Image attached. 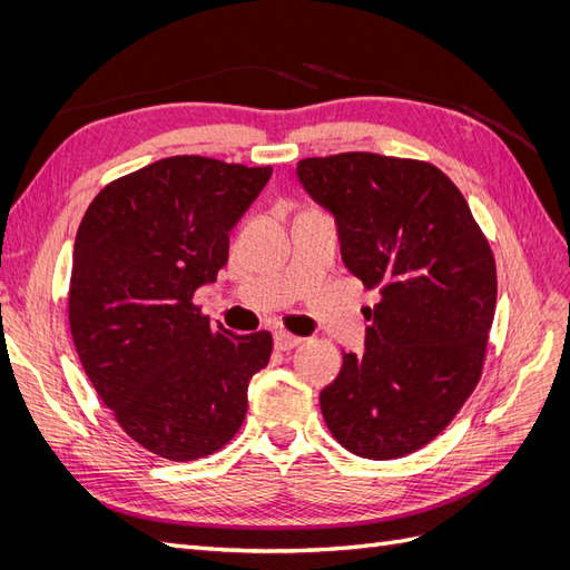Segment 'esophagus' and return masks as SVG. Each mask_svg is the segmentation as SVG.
Returning <instances> with one entry per match:
<instances>
[{
	"label": "esophagus",
	"instance_id": "esophagus-1",
	"mask_svg": "<svg viewBox=\"0 0 570 570\" xmlns=\"http://www.w3.org/2000/svg\"><path fill=\"white\" fill-rule=\"evenodd\" d=\"M299 344H302V337H297V335H289V333H275L273 335V347L278 352H289V350L299 347Z\"/></svg>",
	"mask_w": 570,
	"mask_h": 570
}]
</instances>
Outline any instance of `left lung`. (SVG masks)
Returning a JSON list of instances; mask_svg holds the SVG:
<instances>
[{
  "instance_id": "1",
  "label": "left lung",
  "mask_w": 570,
  "mask_h": 570,
  "mask_svg": "<svg viewBox=\"0 0 570 570\" xmlns=\"http://www.w3.org/2000/svg\"><path fill=\"white\" fill-rule=\"evenodd\" d=\"M302 187L331 212L342 262L381 302L366 347L321 392L333 438L356 456L400 459L435 440L475 390L497 268L459 187L425 161L344 151L302 159Z\"/></svg>"
}]
</instances>
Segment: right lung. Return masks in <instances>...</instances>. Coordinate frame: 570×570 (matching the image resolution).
I'll use <instances>...</instances> for the list:
<instances>
[{
  "instance_id": "1",
  "label": "right lung",
  "mask_w": 570,
  "mask_h": 570,
  "mask_svg": "<svg viewBox=\"0 0 570 570\" xmlns=\"http://www.w3.org/2000/svg\"><path fill=\"white\" fill-rule=\"evenodd\" d=\"M273 174L168 157L107 185L73 245L68 323L80 364L118 425L151 454L218 452L247 413L271 333L235 335L193 304L228 262V233Z\"/></svg>"
}]
</instances>
